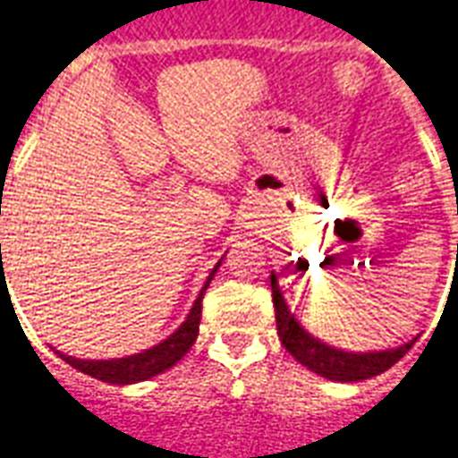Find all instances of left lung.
<instances>
[{"label":"left lung","instance_id":"obj_1","mask_svg":"<svg viewBox=\"0 0 458 458\" xmlns=\"http://www.w3.org/2000/svg\"><path fill=\"white\" fill-rule=\"evenodd\" d=\"M270 287H273V303H275V319H277V336L282 345L293 355L296 362L308 367L310 371L319 377L329 378V381H341V384H351V381H364V378L378 377L386 369H390L404 352L414 345L416 338L410 344L400 345V348H388V351H374V352H348L338 351L327 345L325 341L315 338L299 325V319L293 318L289 310L287 301L282 296L280 284L275 273L270 275Z\"/></svg>","mask_w":458,"mask_h":458}]
</instances>
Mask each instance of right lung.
I'll return each mask as SVG.
<instances>
[{"mask_svg": "<svg viewBox=\"0 0 458 458\" xmlns=\"http://www.w3.org/2000/svg\"><path fill=\"white\" fill-rule=\"evenodd\" d=\"M223 261V259H221ZM221 261L214 266V270L209 273L207 282H204L202 292L197 293L195 306L191 308V313L185 318V322L178 327L176 332L166 336L162 344L152 345L148 351L136 352V355H129V358L120 360H77L70 358V355H63L58 352L70 367L80 369L81 374H89V377L98 378V381H106V384L114 386H129V384H139V381H148V378L157 377L162 371H166L169 367L183 358L185 352L191 351L192 344H195L197 332H199V319H202V299L204 292L209 287V282L214 280L218 266Z\"/></svg>", "mask_w": 458, "mask_h": 458, "instance_id": "add662e5", "label": "right lung"}]
</instances>
